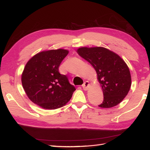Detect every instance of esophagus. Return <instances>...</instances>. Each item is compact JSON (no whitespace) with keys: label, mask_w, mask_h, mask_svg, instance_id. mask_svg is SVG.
Returning <instances> with one entry per match:
<instances>
[{"label":"esophagus","mask_w":150,"mask_h":150,"mask_svg":"<svg viewBox=\"0 0 150 150\" xmlns=\"http://www.w3.org/2000/svg\"><path fill=\"white\" fill-rule=\"evenodd\" d=\"M89 86H90V84H89L88 81H85V82H84L82 85L83 88L84 90V91H87V90L88 89Z\"/></svg>","instance_id":"1"}]
</instances>
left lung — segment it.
<instances>
[{
	"mask_svg": "<svg viewBox=\"0 0 150 150\" xmlns=\"http://www.w3.org/2000/svg\"><path fill=\"white\" fill-rule=\"evenodd\" d=\"M77 52L96 70L103 94L99 107L110 108L121 102L131 86L130 70L123 59L103 47H81Z\"/></svg>",
	"mask_w": 150,
	"mask_h": 150,
	"instance_id": "left-lung-1",
	"label": "left lung"
}]
</instances>
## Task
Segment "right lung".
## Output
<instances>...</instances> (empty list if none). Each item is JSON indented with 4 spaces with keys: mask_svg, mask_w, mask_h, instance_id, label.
<instances>
[{
    "mask_svg": "<svg viewBox=\"0 0 150 150\" xmlns=\"http://www.w3.org/2000/svg\"><path fill=\"white\" fill-rule=\"evenodd\" d=\"M69 53L64 49L42 51L29 59L21 75V83L31 101L46 110L63 107L71 98L75 86L59 66Z\"/></svg>",
    "mask_w": 150,
    "mask_h": 150,
    "instance_id": "add662e5",
    "label": "right lung"
}]
</instances>
